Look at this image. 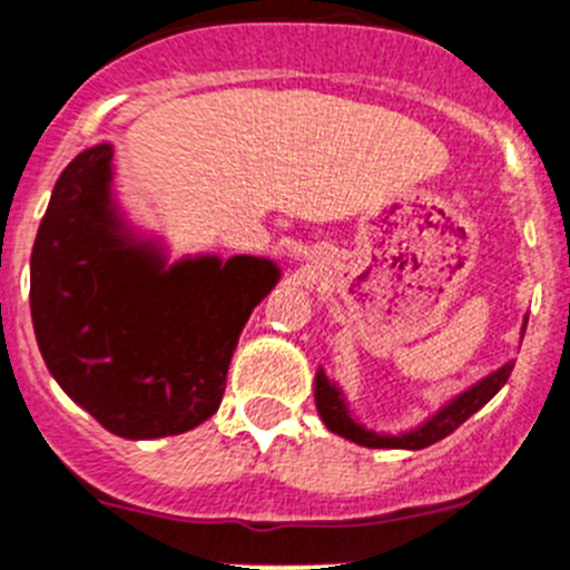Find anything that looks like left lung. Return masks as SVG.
Instances as JSON below:
<instances>
[{"label": "left lung", "mask_w": 570, "mask_h": 570, "mask_svg": "<svg viewBox=\"0 0 570 570\" xmlns=\"http://www.w3.org/2000/svg\"><path fill=\"white\" fill-rule=\"evenodd\" d=\"M525 323H529V317H525ZM523 332H525V326H523ZM512 368H514V363L501 365V368L494 371V374L483 376L481 382H475V385L466 387L464 393H459V396H455L450 405L441 407L435 416H430L428 422L419 424L416 430H407V433H399V435L374 433V430H365L363 424L354 422L348 413V405H345L343 393H340V387L334 385V382L328 380L323 371H317V376H315V402H317V413H321L323 424H326L332 433L354 441V444L382 446V450H424V446L446 439V435L453 433V430H459L461 424L472 416V413L481 411L489 399H492L494 393L507 385Z\"/></svg>", "instance_id": "8db88e82"}]
</instances>
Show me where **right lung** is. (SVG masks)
<instances>
[{
    "label": "right lung",
    "mask_w": 570,
    "mask_h": 570,
    "mask_svg": "<svg viewBox=\"0 0 570 570\" xmlns=\"http://www.w3.org/2000/svg\"><path fill=\"white\" fill-rule=\"evenodd\" d=\"M281 269L202 255L165 267L124 230L111 146L87 148L52 188L30 255L41 357L72 402L124 439H163L219 411L238 334Z\"/></svg>",
    "instance_id": "1"
}]
</instances>
